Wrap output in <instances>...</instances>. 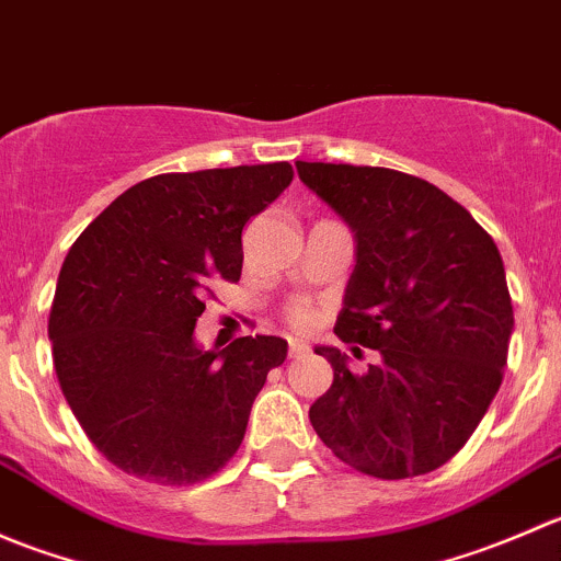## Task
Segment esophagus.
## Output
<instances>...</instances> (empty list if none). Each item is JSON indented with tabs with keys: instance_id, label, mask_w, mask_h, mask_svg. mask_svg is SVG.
Returning <instances> with one entry per match:
<instances>
[{
	"instance_id": "34e87169",
	"label": "esophagus",
	"mask_w": 561,
	"mask_h": 561,
	"mask_svg": "<svg viewBox=\"0 0 561 561\" xmlns=\"http://www.w3.org/2000/svg\"><path fill=\"white\" fill-rule=\"evenodd\" d=\"M290 358H304V355L309 353V344L307 342H298V339H290Z\"/></svg>"
}]
</instances>
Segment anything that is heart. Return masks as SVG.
I'll list each match as a JSON object with an SVG mask.
<instances>
[{"label": "heart", "instance_id": "b5f03b06", "mask_svg": "<svg viewBox=\"0 0 561 561\" xmlns=\"http://www.w3.org/2000/svg\"><path fill=\"white\" fill-rule=\"evenodd\" d=\"M290 320L296 322V325H307V322H309V314L304 312V309H296V312L290 314Z\"/></svg>", "mask_w": 561, "mask_h": 561}]
</instances>
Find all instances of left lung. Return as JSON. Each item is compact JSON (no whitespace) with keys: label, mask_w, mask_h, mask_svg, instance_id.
<instances>
[{"label":"left lung","mask_w":561,"mask_h":561,"mask_svg":"<svg viewBox=\"0 0 561 561\" xmlns=\"http://www.w3.org/2000/svg\"><path fill=\"white\" fill-rule=\"evenodd\" d=\"M304 184L347 222L355 268L336 333L358 355L314 347L333 386L309 407L317 437L358 472L426 474L463 448L502 386L513 304L494 239L428 181L390 168L296 162Z\"/></svg>","instance_id":"8db88e82"}]
</instances>
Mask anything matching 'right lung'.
Here are the masks:
<instances>
[{"label":"right lung","mask_w":561,"mask_h":561,"mask_svg":"<svg viewBox=\"0 0 561 561\" xmlns=\"http://www.w3.org/2000/svg\"><path fill=\"white\" fill-rule=\"evenodd\" d=\"M293 181L287 162L162 173L129 186L78 236L48 317L61 393L107 461L190 485L233 458L279 336L222 353L195 342L208 285L241 276V230Z\"/></svg>","instance_id":"obj_1"}]
</instances>
